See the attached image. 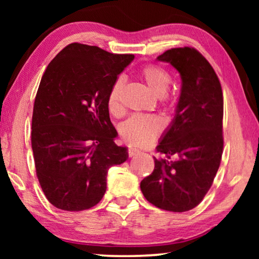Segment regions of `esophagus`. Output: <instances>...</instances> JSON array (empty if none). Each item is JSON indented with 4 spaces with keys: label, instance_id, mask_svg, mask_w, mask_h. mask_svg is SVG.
Returning a JSON list of instances; mask_svg holds the SVG:
<instances>
[{
    "label": "esophagus",
    "instance_id": "1",
    "mask_svg": "<svg viewBox=\"0 0 259 259\" xmlns=\"http://www.w3.org/2000/svg\"><path fill=\"white\" fill-rule=\"evenodd\" d=\"M139 153H140V151L138 150V148L131 147L130 150H128V155H130V157H134V155H137V154H139Z\"/></svg>",
    "mask_w": 259,
    "mask_h": 259
}]
</instances>
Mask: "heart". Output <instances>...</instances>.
<instances>
[{
  "label": "heart",
  "mask_w": 259,
  "mask_h": 259,
  "mask_svg": "<svg viewBox=\"0 0 259 259\" xmlns=\"http://www.w3.org/2000/svg\"><path fill=\"white\" fill-rule=\"evenodd\" d=\"M140 76L146 83L152 93L157 97H162L166 94L171 79L168 73L165 69L158 66L148 65L145 66L140 70ZM122 90V79L119 77L113 83L109 92L107 106L111 113H118L120 109L119 98L120 92ZM162 121L155 115H133L127 119L125 122L120 126V134L122 139L134 146H146V145L153 143L155 138L162 130Z\"/></svg>",
  "instance_id": "1"
}]
</instances>
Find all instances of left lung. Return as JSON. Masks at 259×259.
Wrapping results in <instances>:
<instances>
[{
  "label": "left lung",
  "instance_id": "1",
  "mask_svg": "<svg viewBox=\"0 0 259 259\" xmlns=\"http://www.w3.org/2000/svg\"><path fill=\"white\" fill-rule=\"evenodd\" d=\"M178 70L182 88L172 122L160 137L154 169L141 180L144 197L161 210L185 212L203 200L223 153V93L206 59L190 47L157 58Z\"/></svg>",
  "mask_w": 259,
  "mask_h": 259
}]
</instances>
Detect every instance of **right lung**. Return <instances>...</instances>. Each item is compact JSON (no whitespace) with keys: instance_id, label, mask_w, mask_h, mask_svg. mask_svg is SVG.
Listing matches in <instances>:
<instances>
[{"instance_id":"add662e5","label":"right lung","mask_w":259,"mask_h":259,"mask_svg":"<svg viewBox=\"0 0 259 259\" xmlns=\"http://www.w3.org/2000/svg\"><path fill=\"white\" fill-rule=\"evenodd\" d=\"M132 54H112L70 44L42 76L31 119V148L41 189L49 203L82 211L102 199L109 167L125 162L126 146L109 119L107 100Z\"/></svg>"}]
</instances>
